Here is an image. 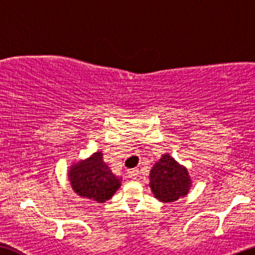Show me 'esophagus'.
<instances>
[{"mask_svg":"<svg viewBox=\"0 0 255 255\" xmlns=\"http://www.w3.org/2000/svg\"><path fill=\"white\" fill-rule=\"evenodd\" d=\"M128 177L131 178V180H136L138 177V169H130L128 170Z\"/></svg>","mask_w":255,"mask_h":255,"instance_id":"obj_1","label":"esophagus"}]
</instances>
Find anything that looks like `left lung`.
Listing matches in <instances>:
<instances>
[{"label": "left lung", "mask_w": 255, "mask_h": 255, "mask_svg": "<svg viewBox=\"0 0 255 255\" xmlns=\"http://www.w3.org/2000/svg\"><path fill=\"white\" fill-rule=\"evenodd\" d=\"M150 187L154 197L164 203H172L189 191L188 170L177 164L169 154H164L155 162L150 173Z\"/></svg>", "instance_id": "obj_1"}]
</instances>
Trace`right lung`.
<instances>
[{
	"mask_svg": "<svg viewBox=\"0 0 255 255\" xmlns=\"http://www.w3.org/2000/svg\"><path fill=\"white\" fill-rule=\"evenodd\" d=\"M71 185L79 196L104 203L111 198L121 185V178L113 175L109 166L103 161L101 152L89 159L71 167L68 172Z\"/></svg>",
	"mask_w": 255,
	"mask_h": 255,
	"instance_id": "right-lung-1",
	"label": "right lung"
}]
</instances>
